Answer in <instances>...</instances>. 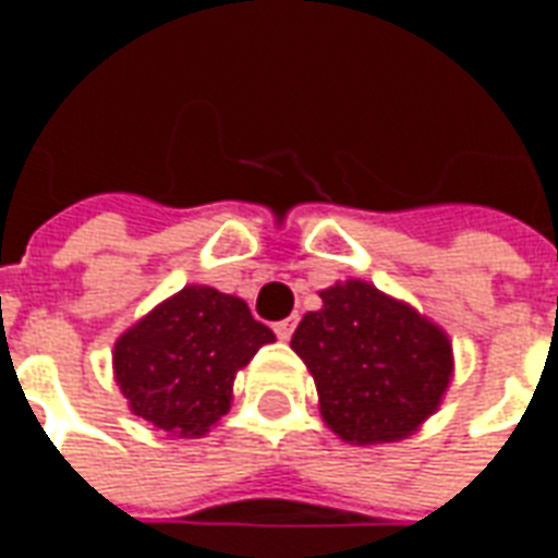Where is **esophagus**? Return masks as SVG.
Returning <instances> with one entry per match:
<instances>
[{
	"label": "esophagus",
	"mask_w": 558,
	"mask_h": 558,
	"mask_svg": "<svg viewBox=\"0 0 558 558\" xmlns=\"http://www.w3.org/2000/svg\"><path fill=\"white\" fill-rule=\"evenodd\" d=\"M292 331H295V316H287V319L275 323V335H278L280 340H290Z\"/></svg>",
	"instance_id": "obj_1"
}]
</instances>
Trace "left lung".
<instances>
[{"mask_svg":"<svg viewBox=\"0 0 558 558\" xmlns=\"http://www.w3.org/2000/svg\"><path fill=\"white\" fill-rule=\"evenodd\" d=\"M319 299L323 307L295 328L292 350L314 374L326 424L359 445L410 436L451 379L445 331L362 280L323 290Z\"/></svg>","mask_w":558,"mask_h":558,"instance_id":"8db88e82","label":"left lung"}]
</instances>
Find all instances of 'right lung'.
Here are the masks:
<instances>
[{
	"label": "right lung",
	"mask_w": 558,
	"mask_h": 558,
	"mask_svg": "<svg viewBox=\"0 0 558 558\" xmlns=\"http://www.w3.org/2000/svg\"><path fill=\"white\" fill-rule=\"evenodd\" d=\"M271 340L242 299L184 287L119 338L116 383L143 421L203 436L230 410L235 371Z\"/></svg>",
	"instance_id": "obj_1"
}]
</instances>
